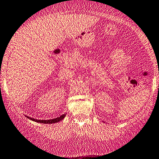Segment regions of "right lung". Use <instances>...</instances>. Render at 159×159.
<instances>
[{"instance_id":"right-lung-1","label":"right lung","mask_w":159,"mask_h":159,"mask_svg":"<svg viewBox=\"0 0 159 159\" xmlns=\"http://www.w3.org/2000/svg\"><path fill=\"white\" fill-rule=\"evenodd\" d=\"M65 116H66V114H62L61 116H60V117H57V118L51 119V120H37V119H34V118H32V117H28V116H26V117H28V118L30 119V120L35 121V122L42 123V124H54V123L59 122V121L63 120V119L65 117Z\"/></svg>"}]
</instances>
